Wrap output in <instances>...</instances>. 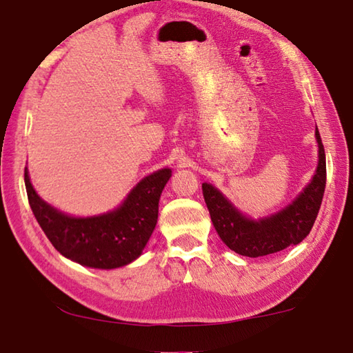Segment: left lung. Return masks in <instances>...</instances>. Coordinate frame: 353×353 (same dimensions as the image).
<instances>
[{
    "mask_svg": "<svg viewBox=\"0 0 353 353\" xmlns=\"http://www.w3.org/2000/svg\"><path fill=\"white\" fill-rule=\"evenodd\" d=\"M319 161L311 182L288 206L265 217L254 219L234 206L212 183H203V194L210 220L225 245L236 254L256 259L296 245L306 238L317 219L327 183V160L315 126Z\"/></svg>",
    "mask_w": 353,
    "mask_h": 353,
    "instance_id": "1",
    "label": "left lung"
}]
</instances>
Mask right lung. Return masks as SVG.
<instances>
[{
    "instance_id": "right-lung-1",
    "label": "right lung",
    "mask_w": 353,
    "mask_h": 353,
    "mask_svg": "<svg viewBox=\"0 0 353 353\" xmlns=\"http://www.w3.org/2000/svg\"><path fill=\"white\" fill-rule=\"evenodd\" d=\"M170 168L152 172L136 183L117 208L77 217L61 212L36 193L25 168L31 210L47 238L68 260L94 270H115L138 260L159 220V201L170 181Z\"/></svg>"
}]
</instances>
